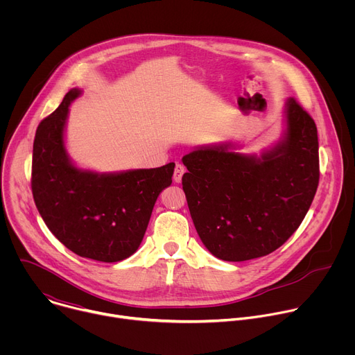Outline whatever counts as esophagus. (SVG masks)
Returning <instances> with one entry per match:
<instances>
[{"instance_id":"esophagus-1","label":"esophagus","mask_w":355,"mask_h":355,"mask_svg":"<svg viewBox=\"0 0 355 355\" xmlns=\"http://www.w3.org/2000/svg\"><path fill=\"white\" fill-rule=\"evenodd\" d=\"M184 173H185V167H184L182 164H177L175 168H174V175H173L174 181H175V182H181Z\"/></svg>"}]
</instances>
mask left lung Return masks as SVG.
<instances>
[{"mask_svg": "<svg viewBox=\"0 0 355 355\" xmlns=\"http://www.w3.org/2000/svg\"><path fill=\"white\" fill-rule=\"evenodd\" d=\"M286 135L260 157L230 144L200 147L182 157L195 229L212 254L245 261L281 247L305 219L319 185V141L313 118L286 101Z\"/></svg>", "mask_w": 355, "mask_h": 355, "instance_id": "left-lung-1", "label": "left lung"}]
</instances>
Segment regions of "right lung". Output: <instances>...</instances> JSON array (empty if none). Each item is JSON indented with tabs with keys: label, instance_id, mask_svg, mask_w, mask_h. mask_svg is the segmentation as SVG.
Returning a JSON list of instances; mask_svg holds the SVG:
<instances>
[{
	"label": "right lung",
	"instance_id": "1",
	"mask_svg": "<svg viewBox=\"0 0 355 355\" xmlns=\"http://www.w3.org/2000/svg\"><path fill=\"white\" fill-rule=\"evenodd\" d=\"M71 89L37 126L31 187L49 230L80 257L116 263L140 245L160 192L171 184L174 163L119 174L76 168L63 143Z\"/></svg>",
	"mask_w": 355,
	"mask_h": 355
}]
</instances>
